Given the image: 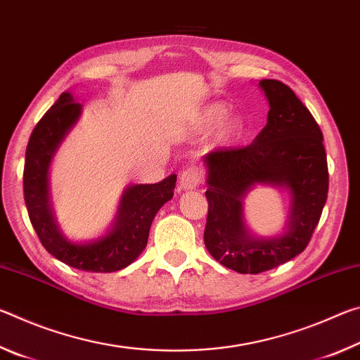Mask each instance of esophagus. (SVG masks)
<instances>
[{
    "label": "esophagus",
    "mask_w": 360,
    "mask_h": 360,
    "mask_svg": "<svg viewBox=\"0 0 360 360\" xmlns=\"http://www.w3.org/2000/svg\"><path fill=\"white\" fill-rule=\"evenodd\" d=\"M200 182H202V174L197 168H188L186 169L184 173L181 174L179 178V186L182 191H195L200 186Z\"/></svg>",
    "instance_id": "obj_1"
}]
</instances>
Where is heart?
Returning <instances> with one entry per match:
<instances>
[{"label":"heart","mask_w":360,"mask_h":360,"mask_svg":"<svg viewBox=\"0 0 360 360\" xmlns=\"http://www.w3.org/2000/svg\"><path fill=\"white\" fill-rule=\"evenodd\" d=\"M225 108L222 105H210L205 109L203 112V120L205 124H211V122L217 120L214 127H212L211 136L219 144H229L240 136V133L243 130V122L238 117V115L233 114H225Z\"/></svg>","instance_id":"obj_1"}]
</instances>
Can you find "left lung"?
<instances>
[{"label":"left lung","mask_w":360,"mask_h":360,"mask_svg":"<svg viewBox=\"0 0 360 360\" xmlns=\"http://www.w3.org/2000/svg\"><path fill=\"white\" fill-rule=\"evenodd\" d=\"M270 105L266 125L248 148L205 157L208 219L205 246L219 264L243 275H257L303 252L324 210L328 169L322 131L311 112L288 85L262 79ZM255 185L290 195L285 231L275 237L252 233L244 198Z\"/></svg>","instance_id":"left-lung-1"}]
</instances>
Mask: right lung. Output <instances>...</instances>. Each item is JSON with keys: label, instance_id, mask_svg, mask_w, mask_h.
<instances>
[{"label": "right lung", "instance_id": "right-lung-1", "mask_svg": "<svg viewBox=\"0 0 360 360\" xmlns=\"http://www.w3.org/2000/svg\"><path fill=\"white\" fill-rule=\"evenodd\" d=\"M82 105L63 92L30 136L23 169V195L30 221L42 246L63 264L84 271L112 273L135 262L148 245L150 224L173 198L176 174L157 184H130L122 192L112 224L98 238L72 241L60 230L51 202L49 172L57 150L81 119Z\"/></svg>", "mask_w": 360, "mask_h": 360}]
</instances>
